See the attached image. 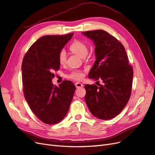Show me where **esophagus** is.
I'll return each instance as SVG.
<instances>
[{
    "mask_svg": "<svg viewBox=\"0 0 155 155\" xmlns=\"http://www.w3.org/2000/svg\"><path fill=\"white\" fill-rule=\"evenodd\" d=\"M75 86H76L77 88L82 87L83 86V84L81 82H76V83H75Z\"/></svg>",
    "mask_w": 155,
    "mask_h": 155,
    "instance_id": "1",
    "label": "esophagus"
}]
</instances>
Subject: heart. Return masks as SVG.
<instances>
[{"mask_svg":"<svg viewBox=\"0 0 155 155\" xmlns=\"http://www.w3.org/2000/svg\"><path fill=\"white\" fill-rule=\"evenodd\" d=\"M70 50L74 54L80 56L81 58H84L87 54L88 47L85 43L81 41H75L69 47ZM58 60L60 64L64 65L67 60V53L65 49H61L59 53ZM84 74L81 71H73L69 74L71 78L77 81H80L83 78Z\"/></svg>","mask_w":155,"mask_h":155,"instance_id":"heart-1","label":"heart"}]
</instances>
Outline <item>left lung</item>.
<instances>
[{"mask_svg":"<svg viewBox=\"0 0 155 155\" xmlns=\"http://www.w3.org/2000/svg\"><path fill=\"white\" fill-rule=\"evenodd\" d=\"M94 41L96 60L88 74L103 85L86 84L85 101L94 116L103 120L116 117L125 108L131 95L133 69L125 47L103 30L82 32ZM99 82V81H98Z\"/></svg>","mask_w":155,"mask_h":155,"instance_id":"left-lung-1","label":"left lung"}]
</instances>
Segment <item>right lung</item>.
I'll return each mask as SVG.
<instances>
[{
  "mask_svg": "<svg viewBox=\"0 0 155 155\" xmlns=\"http://www.w3.org/2000/svg\"><path fill=\"white\" fill-rule=\"evenodd\" d=\"M73 35L40 38L29 48L22 62L25 99L34 114L48 125L64 119L76 90L70 81H64L58 87L52 82L53 73L60 69L59 53Z\"/></svg>",
  "mask_w": 155,
  "mask_h": 155,
  "instance_id": "obj_1",
  "label": "right lung"
}]
</instances>
